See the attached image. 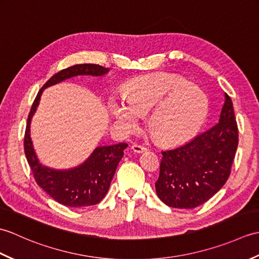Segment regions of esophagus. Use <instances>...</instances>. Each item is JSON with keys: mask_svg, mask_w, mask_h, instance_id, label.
<instances>
[{"mask_svg": "<svg viewBox=\"0 0 259 259\" xmlns=\"http://www.w3.org/2000/svg\"><path fill=\"white\" fill-rule=\"evenodd\" d=\"M131 149H133L135 152H138V153L147 151V148L146 147L141 146V145H138V144H134L133 147H131Z\"/></svg>", "mask_w": 259, "mask_h": 259, "instance_id": "1", "label": "esophagus"}]
</instances>
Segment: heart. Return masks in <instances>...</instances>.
Here are the masks:
<instances>
[{
	"label": "heart",
	"mask_w": 259,
	"mask_h": 259,
	"mask_svg": "<svg viewBox=\"0 0 259 259\" xmlns=\"http://www.w3.org/2000/svg\"><path fill=\"white\" fill-rule=\"evenodd\" d=\"M124 98L110 99L109 108L119 123L134 129L148 115L149 131L158 142L177 146L199 130L208 112V98L199 87L171 73L139 76L126 82Z\"/></svg>",
	"instance_id": "heart-1"
}]
</instances>
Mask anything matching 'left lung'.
Returning a JSON list of instances; mask_svg holds the SVG:
<instances>
[{
    "instance_id": "8db88e82",
    "label": "left lung",
    "mask_w": 259,
    "mask_h": 259,
    "mask_svg": "<svg viewBox=\"0 0 259 259\" xmlns=\"http://www.w3.org/2000/svg\"><path fill=\"white\" fill-rule=\"evenodd\" d=\"M238 147L233 101L225 93L219 122L187 144L162 151L156 192L167 206L191 209L223 188Z\"/></svg>"
}]
</instances>
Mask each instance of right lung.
I'll return each instance as SVG.
<instances>
[{
    "instance_id": "1",
    "label": "right lung",
    "mask_w": 259,
    "mask_h": 259,
    "mask_svg": "<svg viewBox=\"0 0 259 259\" xmlns=\"http://www.w3.org/2000/svg\"><path fill=\"white\" fill-rule=\"evenodd\" d=\"M109 72L99 64H75L63 69L49 79L33 102L24 135V152L36 184L54 200L68 207H87L100 202L107 195L115 169L128 145L120 142L112 146L96 148L91 156L80 166L68 169H51L38 162L30 137L31 119L40 102L43 90L76 75L101 76Z\"/></svg>"
}]
</instances>
